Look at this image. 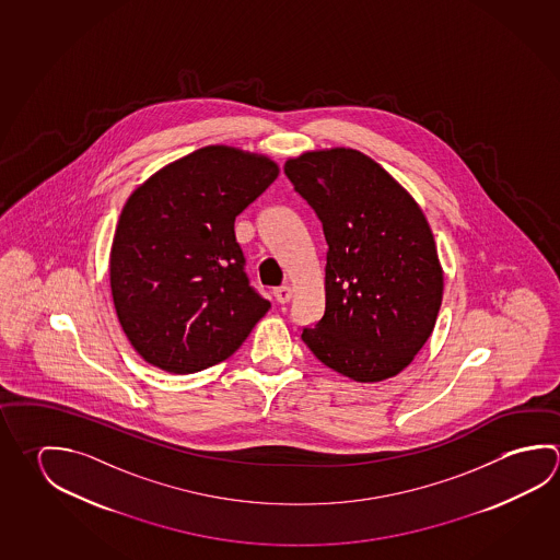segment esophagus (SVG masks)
Wrapping results in <instances>:
<instances>
[{"label":"esophagus","instance_id":"34e87169","mask_svg":"<svg viewBox=\"0 0 560 560\" xmlns=\"http://www.w3.org/2000/svg\"><path fill=\"white\" fill-rule=\"evenodd\" d=\"M291 287L289 284H283V287H277L273 289V296H276L277 303H289L291 301Z\"/></svg>","mask_w":560,"mask_h":560}]
</instances>
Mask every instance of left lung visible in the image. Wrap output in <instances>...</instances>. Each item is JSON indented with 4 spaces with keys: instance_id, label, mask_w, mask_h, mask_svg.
Returning a JSON list of instances; mask_svg holds the SVG:
<instances>
[{
    "instance_id": "obj_1",
    "label": "left lung",
    "mask_w": 560,
    "mask_h": 560,
    "mask_svg": "<svg viewBox=\"0 0 560 560\" xmlns=\"http://www.w3.org/2000/svg\"><path fill=\"white\" fill-rule=\"evenodd\" d=\"M284 175L323 224L326 308L304 343L353 382L405 370L432 334L442 269L431 226L411 195L355 149L308 151Z\"/></svg>"
}]
</instances>
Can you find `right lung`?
<instances>
[{
  "mask_svg": "<svg viewBox=\"0 0 560 560\" xmlns=\"http://www.w3.org/2000/svg\"><path fill=\"white\" fill-rule=\"evenodd\" d=\"M279 175L271 159L208 145L133 190L109 254L119 324L161 370L224 362L269 311L249 284L234 222Z\"/></svg>",
  "mask_w": 560,
  "mask_h": 560,
  "instance_id": "right-lung-1",
  "label": "right lung"
}]
</instances>
